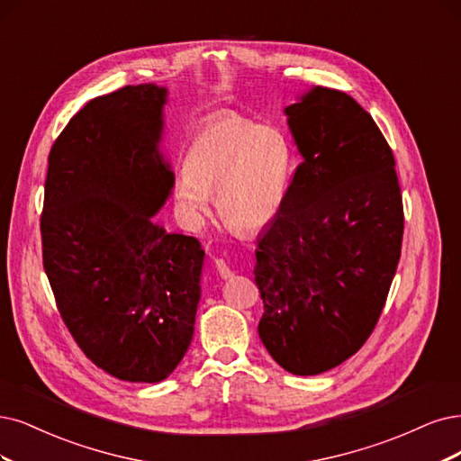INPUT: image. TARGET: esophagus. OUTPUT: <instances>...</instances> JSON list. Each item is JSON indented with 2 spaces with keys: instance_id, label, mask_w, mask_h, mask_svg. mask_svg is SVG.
<instances>
[{
  "instance_id": "34e87169",
  "label": "esophagus",
  "mask_w": 461,
  "mask_h": 461,
  "mask_svg": "<svg viewBox=\"0 0 461 461\" xmlns=\"http://www.w3.org/2000/svg\"><path fill=\"white\" fill-rule=\"evenodd\" d=\"M214 267H216V271H218L221 279H230L233 276V271L230 269V266L221 258H214Z\"/></svg>"
}]
</instances>
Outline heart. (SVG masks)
<instances>
[{
  "label": "heart",
  "instance_id": "obj_1",
  "mask_svg": "<svg viewBox=\"0 0 461 461\" xmlns=\"http://www.w3.org/2000/svg\"><path fill=\"white\" fill-rule=\"evenodd\" d=\"M291 170L293 148L279 127L224 113L194 134L173 197L187 224H201L211 211L209 195L216 194L230 228L258 231L279 214Z\"/></svg>",
  "mask_w": 461,
  "mask_h": 461
}]
</instances>
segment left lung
Listing matches in <instances>:
<instances>
[{"instance_id":"1","label":"left lung","mask_w":461,"mask_h":461,"mask_svg":"<svg viewBox=\"0 0 461 461\" xmlns=\"http://www.w3.org/2000/svg\"><path fill=\"white\" fill-rule=\"evenodd\" d=\"M285 113L302 163L258 237V334L285 370L313 376L376 327L401 258L402 195L393 151L349 95L313 87Z\"/></svg>"}]
</instances>
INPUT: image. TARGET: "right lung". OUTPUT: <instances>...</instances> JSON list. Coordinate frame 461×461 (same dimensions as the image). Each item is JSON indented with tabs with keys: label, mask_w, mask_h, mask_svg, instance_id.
I'll list each match as a JSON object with an SVG mask.
<instances>
[{
	"label": "right lung",
	"mask_w": 461,
	"mask_h": 461,
	"mask_svg": "<svg viewBox=\"0 0 461 461\" xmlns=\"http://www.w3.org/2000/svg\"><path fill=\"white\" fill-rule=\"evenodd\" d=\"M167 89L127 85L87 102L49 153L43 267L59 313L89 359L156 384L190 348L204 250L153 224L173 170L159 140Z\"/></svg>",
	"instance_id": "obj_1"
}]
</instances>
